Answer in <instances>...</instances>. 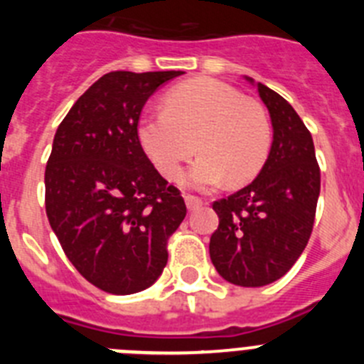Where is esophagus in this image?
I'll return each mask as SVG.
<instances>
[{
  "label": "esophagus",
  "instance_id": "esophagus-1",
  "mask_svg": "<svg viewBox=\"0 0 364 364\" xmlns=\"http://www.w3.org/2000/svg\"><path fill=\"white\" fill-rule=\"evenodd\" d=\"M202 204H204V202H202V198L193 197V195H188V197H186V205H188V210H189V211L198 210V208H200Z\"/></svg>",
  "mask_w": 364,
  "mask_h": 364
}]
</instances>
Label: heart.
<instances>
[{"label":"heart","instance_id":"1","mask_svg":"<svg viewBox=\"0 0 364 364\" xmlns=\"http://www.w3.org/2000/svg\"><path fill=\"white\" fill-rule=\"evenodd\" d=\"M138 140L167 178H176L200 151L186 182L205 191L226 178L244 184L259 175L272 147V124L264 109L237 89L200 78L173 87L166 109L144 112Z\"/></svg>","mask_w":364,"mask_h":364}]
</instances>
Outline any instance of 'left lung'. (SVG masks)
Here are the masks:
<instances>
[{
  "label": "left lung",
  "instance_id": "obj_1",
  "mask_svg": "<svg viewBox=\"0 0 364 364\" xmlns=\"http://www.w3.org/2000/svg\"><path fill=\"white\" fill-rule=\"evenodd\" d=\"M268 107L273 142L252 184L213 202L218 228L210 257L222 279L259 288L281 279L306 247L321 191L310 131L295 109L264 83H255Z\"/></svg>",
  "mask_w": 364,
  "mask_h": 364
}]
</instances>
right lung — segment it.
<instances>
[{"label":"right lung","mask_w":364,"mask_h":364,"mask_svg":"<svg viewBox=\"0 0 364 364\" xmlns=\"http://www.w3.org/2000/svg\"><path fill=\"white\" fill-rule=\"evenodd\" d=\"M182 70H114L92 83L54 134L45 169V210L67 259L112 295L154 284L167 264V239L186 217L138 140L144 105Z\"/></svg>","instance_id":"obj_1"}]
</instances>
